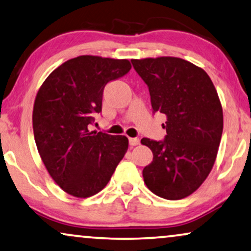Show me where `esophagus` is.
Masks as SVG:
<instances>
[{"mask_svg":"<svg viewBox=\"0 0 251 251\" xmlns=\"http://www.w3.org/2000/svg\"><path fill=\"white\" fill-rule=\"evenodd\" d=\"M129 143L131 146H136L139 144V138H129Z\"/></svg>","mask_w":251,"mask_h":251,"instance_id":"esophagus-1","label":"esophagus"}]
</instances>
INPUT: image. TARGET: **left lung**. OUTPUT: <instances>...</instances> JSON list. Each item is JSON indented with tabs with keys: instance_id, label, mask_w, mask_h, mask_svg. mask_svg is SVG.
I'll use <instances>...</instances> for the list:
<instances>
[{
	"instance_id": "1",
	"label": "left lung",
	"mask_w": 251,
	"mask_h": 251,
	"mask_svg": "<svg viewBox=\"0 0 251 251\" xmlns=\"http://www.w3.org/2000/svg\"><path fill=\"white\" fill-rule=\"evenodd\" d=\"M150 90L154 112L167 115L163 142L143 138L153 161L143 170L147 188L167 200L194 193L214 167L223 132L217 90L201 67L177 57L132 59Z\"/></svg>"
}]
</instances>
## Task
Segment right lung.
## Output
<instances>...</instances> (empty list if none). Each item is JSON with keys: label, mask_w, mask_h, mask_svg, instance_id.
Returning <instances> with one entry per match:
<instances>
[{"label": "right lung", "mask_w": 251, "mask_h": 251, "mask_svg": "<svg viewBox=\"0 0 251 251\" xmlns=\"http://www.w3.org/2000/svg\"><path fill=\"white\" fill-rule=\"evenodd\" d=\"M130 68L128 59L84 54L51 72L37 91L33 107L37 151L51 178L72 197L100 192L128 151L126 136L90 131L89 126L101 112L105 85Z\"/></svg>", "instance_id": "1"}]
</instances>
